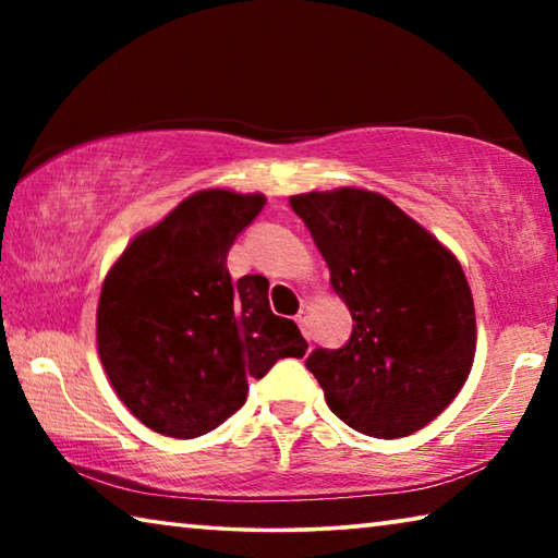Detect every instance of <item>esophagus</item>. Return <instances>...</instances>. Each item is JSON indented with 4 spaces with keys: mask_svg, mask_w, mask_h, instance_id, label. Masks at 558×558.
<instances>
[{
    "mask_svg": "<svg viewBox=\"0 0 558 558\" xmlns=\"http://www.w3.org/2000/svg\"><path fill=\"white\" fill-rule=\"evenodd\" d=\"M295 323L300 325V329H302V335H305V337H310V335H307V310H305V307H302V310H300V313L295 315Z\"/></svg>",
    "mask_w": 558,
    "mask_h": 558,
    "instance_id": "esophagus-1",
    "label": "esophagus"
}]
</instances>
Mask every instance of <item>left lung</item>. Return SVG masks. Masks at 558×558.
Segmentation results:
<instances>
[{
  "instance_id": "8db88e82",
  "label": "left lung",
  "mask_w": 558,
  "mask_h": 558,
  "mask_svg": "<svg viewBox=\"0 0 558 558\" xmlns=\"http://www.w3.org/2000/svg\"><path fill=\"white\" fill-rule=\"evenodd\" d=\"M313 233L354 327L305 366L329 411L372 438L421 430L456 399L475 359V305L448 248L381 194L364 189L290 199Z\"/></svg>"
}]
</instances>
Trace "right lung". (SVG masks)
Wrapping results in <instances>:
<instances>
[{
	"instance_id": "obj_1",
	"label": "right lung",
	"mask_w": 558,
	"mask_h": 558,
	"mask_svg": "<svg viewBox=\"0 0 558 558\" xmlns=\"http://www.w3.org/2000/svg\"><path fill=\"white\" fill-rule=\"evenodd\" d=\"M266 196L196 192L140 233L102 282L98 352L135 418L169 438H196L241 409L248 379L305 354L298 325L272 315L268 280H231L233 241Z\"/></svg>"
}]
</instances>
